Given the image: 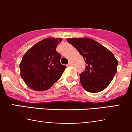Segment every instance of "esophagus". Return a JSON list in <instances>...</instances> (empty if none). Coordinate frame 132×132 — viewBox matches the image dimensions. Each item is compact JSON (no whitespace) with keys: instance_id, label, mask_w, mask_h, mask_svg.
Here are the masks:
<instances>
[{"instance_id":"1","label":"esophagus","mask_w":132,"mask_h":132,"mask_svg":"<svg viewBox=\"0 0 132 132\" xmlns=\"http://www.w3.org/2000/svg\"><path fill=\"white\" fill-rule=\"evenodd\" d=\"M73 63L71 61H69V63H68V66H72Z\"/></svg>"}]
</instances>
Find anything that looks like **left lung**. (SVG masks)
I'll return each mask as SVG.
<instances>
[{"label":"left lung","mask_w":132,"mask_h":132,"mask_svg":"<svg viewBox=\"0 0 132 132\" xmlns=\"http://www.w3.org/2000/svg\"><path fill=\"white\" fill-rule=\"evenodd\" d=\"M82 55L86 70L80 74L82 87L89 93H98L110 84L117 72L118 62L107 48L90 38H68Z\"/></svg>","instance_id":"8db88e82"}]
</instances>
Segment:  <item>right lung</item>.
I'll return each instance as SVG.
<instances>
[{"instance_id":"right-lung-1","label":"right lung","mask_w":132,"mask_h":132,"mask_svg":"<svg viewBox=\"0 0 132 132\" xmlns=\"http://www.w3.org/2000/svg\"><path fill=\"white\" fill-rule=\"evenodd\" d=\"M61 38H47L27 50L20 64V75L28 87L36 91L48 89L57 82L66 66L56 51Z\"/></svg>"}]
</instances>
